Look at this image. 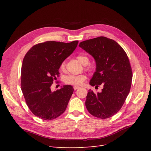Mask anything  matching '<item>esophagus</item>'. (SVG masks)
<instances>
[{
  "label": "esophagus",
  "instance_id": "esophagus-1",
  "mask_svg": "<svg viewBox=\"0 0 151 151\" xmlns=\"http://www.w3.org/2000/svg\"><path fill=\"white\" fill-rule=\"evenodd\" d=\"M73 88H74V89H75V90H76V89H79L80 87H79V86H74V87H73Z\"/></svg>",
  "mask_w": 151,
  "mask_h": 151
}]
</instances>
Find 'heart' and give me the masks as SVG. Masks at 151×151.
<instances>
[{"label":"heart","instance_id":"b5f03b06","mask_svg":"<svg viewBox=\"0 0 151 151\" xmlns=\"http://www.w3.org/2000/svg\"><path fill=\"white\" fill-rule=\"evenodd\" d=\"M77 59L79 62L84 65H88L89 62V58L87 56L82 55V54L78 55L77 56ZM60 67L61 69H63L64 67H65V62H63L62 63H61ZM86 79V76L84 75H69L64 76L63 82H65L66 84H68V85L80 86L85 81Z\"/></svg>","mask_w":151,"mask_h":151}]
</instances>
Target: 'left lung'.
<instances>
[{
  "instance_id": "8db88e82",
  "label": "left lung",
  "mask_w": 151,
  "mask_h": 151,
  "mask_svg": "<svg viewBox=\"0 0 151 151\" xmlns=\"http://www.w3.org/2000/svg\"><path fill=\"white\" fill-rule=\"evenodd\" d=\"M79 47L93 56L96 63L89 84L103 86L97 94L89 89L86 107L96 117H111L119 111L130 92L132 72L129 58L116 41L103 36L82 41Z\"/></svg>"
}]
</instances>
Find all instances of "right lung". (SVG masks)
<instances>
[{
  "instance_id": "add662e5",
  "label": "right lung",
  "mask_w": 151,
  "mask_h": 151,
  "mask_svg": "<svg viewBox=\"0 0 151 151\" xmlns=\"http://www.w3.org/2000/svg\"><path fill=\"white\" fill-rule=\"evenodd\" d=\"M78 43L46 41L33 46L25 55L21 67V90L36 116L52 120L65 111L73 93V86L64 85L54 92L50 87L59 75L61 63L73 52Z\"/></svg>"
}]
</instances>
